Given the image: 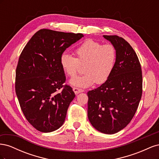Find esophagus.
Returning <instances> with one entry per match:
<instances>
[{"instance_id":"esophagus-1","label":"esophagus","mask_w":159,"mask_h":159,"mask_svg":"<svg viewBox=\"0 0 159 159\" xmlns=\"http://www.w3.org/2000/svg\"><path fill=\"white\" fill-rule=\"evenodd\" d=\"M73 91H74V93H75V95L78 94V93H80L83 92V91H84L83 89H81L77 88H73Z\"/></svg>"}]
</instances>
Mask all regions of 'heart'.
Here are the masks:
<instances>
[{
    "label": "heart",
    "mask_w": 159,
    "mask_h": 159,
    "mask_svg": "<svg viewBox=\"0 0 159 159\" xmlns=\"http://www.w3.org/2000/svg\"><path fill=\"white\" fill-rule=\"evenodd\" d=\"M75 57L62 54L60 66L64 73L74 78L80 71V66H84L82 76L76 77L70 81L71 86L85 88L95 83L102 84L106 81L113 70L117 58L116 50L111 44L89 39L84 41L74 51Z\"/></svg>",
    "instance_id": "b5f03b06"
}]
</instances>
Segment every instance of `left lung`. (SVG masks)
<instances>
[{
  "label": "left lung",
  "mask_w": 159,
  "mask_h": 159,
  "mask_svg": "<svg viewBox=\"0 0 159 159\" xmlns=\"http://www.w3.org/2000/svg\"><path fill=\"white\" fill-rule=\"evenodd\" d=\"M114 46L117 58L109 79L88 92L89 121L96 130L114 134L125 127L142 96V71L135 52L118 36L103 35Z\"/></svg>",
  "instance_id": "1"
}]
</instances>
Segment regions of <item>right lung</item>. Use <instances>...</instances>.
<instances>
[{"instance_id":"right-lung-1","label":"right lung","mask_w":159,"mask_h":159,"mask_svg":"<svg viewBox=\"0 0 159 159\" xmlns=\"http://www.w3.org/2000/svg\"><path fill=\"white\" fill-rule=\"evenodd\" d=\"M82 37L80 33L42 29L24 48L16 70L15 90L26 119L38 131H54L65 121L75 95L70 86L63 85L66 76L60 57Z\"/></svg>"}]
</instances>
